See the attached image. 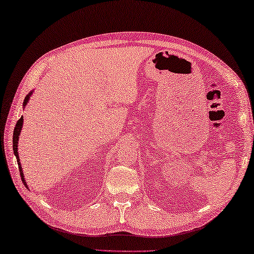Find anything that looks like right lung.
Masks as SVG:
<instances>
[{
  "label": "right lung",
  "instance_id": "add662e5",
  "mask_svg": "<svg viewBox=\"0 0 254 254\" xmlns=\"http://www.w3.org/2000/svg\"><path fill=\"white\" fill-rule=\"evenodd\" d=\"M34 91H32L29 93L28 95L25 97V100H23V109L27 105V103L29 102V99L32 97ZM22 125H23V117L21 116V118L18 120V123L15 124V127H14V130H13V137H12V143H13V153L15 155V158H17V161H18V166H19V171H20V175H21V179H22V183L25 184V186L28 189V185H27L26 183V179H25V175H23V171H22V167H21V162L19 161V153H18V143H19V135H20L21 129H22Z\"/></svg>",
  "mask_w": 254,
  "mask_h": 254
}]
</instances>
